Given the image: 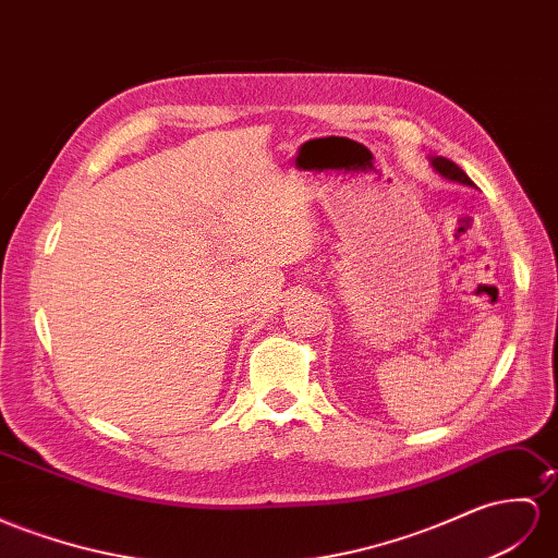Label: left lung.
I'll list each match as a JSON object with an SVG mask.
<instances>
[{"mask_svg": "<svg viewBox=\"0 0 558 558\" xmlns=\"http://www.w3.org/2000/svg\"><path fill=\"white\" fill-rule=\"evenodd\" d=\"M434 167H436V171L438 174H442L446 179H450V181H460V183H464V185H474V181H471L464 171L457 167L452 160H448V157H434Z\"/></svg>", "mask_w": 558, "mask_h": 558, "instance_id": "obj_1", "label": "left lung"}]
</instances>
